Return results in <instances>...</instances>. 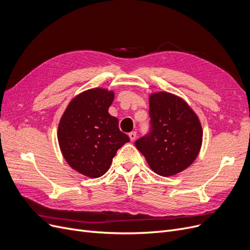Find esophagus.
I'll return each mask as SVG.
<instances>
[{"label":"esophagus","instance_id":"1","mask_svg":"<svg viewBox=\"0 0 250 250\" xmlns=\"http://www.w3.org/2000/svg\"><path fill=\"white\" fill-rule=\"evenodd\" d=\"M129 138H130V140H131V141H134L135 138H136V132L135 131L130 132L129 133Z\"/></svg>","mask_w":250,"mask_h":250}]
</instances>
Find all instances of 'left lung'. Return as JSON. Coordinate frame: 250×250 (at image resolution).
Wrapping results in <instances>:
<instances>
[{"label": "left lung", "instance_id": "1", "mask_svg": "<svg viewBox=\"0 0 250 250\" xmlns=\"http://www.w3.org/2000/svg\"><path fill=\"white\" fill-rule=\"evenodd\" d=\"M149 132L135 141L150 169L169 177L184 171L197 158L203 144V128L189 104L173 93L149 96Z\"/></svg>", "mask_w": 250, "mask_h": 250}]
</instances>
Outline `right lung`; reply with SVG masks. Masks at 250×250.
<instances>
[{
	"label": "right lung",
	"instance_id": "obj_1",
	"mask_svg": "<svg viewBox=\"0 0 250 250\" xmlns=\"http://www.w3.org/2000/svg\"><path fill=\"white\" fill-rule=\"evenodd\" d=\"M114 91L91 88L71 101L58 126V141L71 168L99 178L110 169L117 150L130 141L109 114Z\"/></svg>",
	"mask_w": 250,
	"mask_h": 250
}]
</instances>
